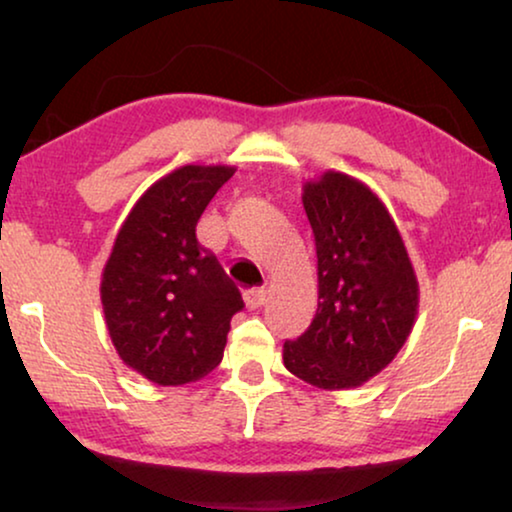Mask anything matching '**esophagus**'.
Segmentation results:
<instances>
[{"instance_id": "esophagus-1", "label": "esophagus", "mask_w": 512, "mask_h": 512, "mask_svg": "<svg viewBox=\"0 0 512 512\" xmlns=\"http://www.w3.org/2000/svg\"><path fill=\"white\" fill-rule=\"evenodd\" d=\"M244 303H247L249 310H256L265 303V289H249L244 291Z\"/></svg>"}]
</instances>
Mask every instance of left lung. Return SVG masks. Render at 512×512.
<instances>
[{
	"label": "left lung",
	"instance_id": "obj_1",
	"mask_svg": "<svg viewBox=\"0 0 512 512\" xmlns=\"http://www.w3.org/2000/svg\"><path fill=\"white\" fill-rule=\"evenodd\" d=\"M317 247L319 305L284 342V366L319 389L361 387L387 368L415 326L419 284L394 219L359 179L326 172L303 186Z\"/></svg>",
	"mask_w": 512,
	"mask_h": 512
}]
</instances>
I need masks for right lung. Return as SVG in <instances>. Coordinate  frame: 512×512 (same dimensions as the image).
Returning <instances> with one entry per match:
<instances>
[{
	"label": "right lung",
	"instance_id": "add662e5",
	"mask_svg": "<svg viewBox=\"0 0 512 512\" xmlns=\"http://www.w3.org/2000/svg\"><path fill=\"white\" fill-rule=\"evenodd\" d=\"M235 174L184 165L158 179L118 230L102 272L107 328L125 366L160 387L195 382L219 366L237 286L195 237L202 212Z\"/></svg>",
	"mask_w": 512,
	"mask_h": 512
}]
</instances>
